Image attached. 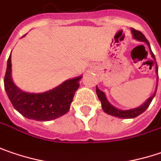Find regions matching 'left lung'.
Wrapping results in <instances>:
<instances>
[{
	"label": "left lung",
	"mask_w": 161,
	"mask_h": 161,
	"mask_svg": "<svg viewBox=\"0 0 161 161\" xmlns=\"http://www.w3.org/2000/svg\"><path fill=\"white\" fill-rule=\"evenodd\" d=\"M131 32H132V36H133V38H134V39H137V40H139V41L145 42L147 45L149 46V47H150V54H151V57L155 59V56H154L153 52L151 51L150 43H149L148 39L145 38V36H144L143 34H142L141 31H139L134 30V29H131ZM156 68H157V73H158V67H156ZM157 86H158V85H157ZM156 91H157V87H156ZM156 91H155V94H153L151 97H150L147 101L144 103L142 106L137 107V108L130 109V110H126V111H124V110H119V109L114 107V106H113V105H112V104L107 101V99H106V97H105V94H104V93H103V92H102V91H100V90L98 89V87L96 86V94H97V96H98L99 100L101 101L102 108H103V110L106 114H110V115L119 117V118H123V119L135 118V117H137L138 115L142 114L144 111H146V109L150 106V103H151L152 99L154 98V96H155V94H156Z\"/></svg>",
	"instance_id": "8db88e82"
}]
</instances>
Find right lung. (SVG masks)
<instances>
[{
    "label": "right lung",
    "instance_id": "right-lung-1",
    "mask_svg": "<svg viewBox=\"0 0 161 161\" xmlns=\"http://www.w3.org/2000/svg\"><path fill=\"white\" fill-rule=\"evenodd\" d=\"M25 36V35H24ZM23 36V37H24ZM11 55L7 61L4 88L13 107L22 115L35 121H51L69 111L74 94L79 87L82 76L65 81L58 87L41 94L26 93L14 85L11 79Z\"/></svg>",
    "mask_w": 161,
    "mask_h": 161
}]
</instances>
